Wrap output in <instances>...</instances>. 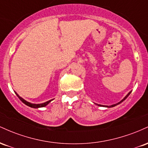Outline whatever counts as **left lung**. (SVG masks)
I'll use <instances>...</instances> for the list:
<instances>
[{"label": "left lung", "instance_id": "obj_1", "mask_svg": "<svg viewBox=\"0 0 148 148\" xmlns=\"http://www.w3.org/2000/svg\"><path fill=\"white\" fill-rule=\"evenodd\" d=\"M131 92H132V91H130V92H129V93H128V94H127V95L125 97V98H124V99H122V100H121V101H120V102H118V103H115V104L111 105V106H103V105H100V104H97V105H98V106H103V107H107V108H111V107H113V106H116V105H118V104H120V103H122V102H123V101H124V100H125V99H127V97H128V96H129V95H130V93H131Z\"/></svg>", "mask_w": 148, "mask_h": 148}]
</instances>
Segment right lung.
<instances>
[{"instance_id": "add662e5", "label": "right lung", "mask_w": 148, "mask_h": 148, "mask_svg": "<svg viewBox=\"0 0 148 148\" xmlns=\"http://www.w3.org/2000/svg\"><path fill=\"white\" fill-rule=\"evenodd\" d=\"M15 93H16V95H17V97H18V98H19V99L21 100L22 102H23V103H25V104L27 105V106L31 107V108H41V107H45V106H47V104H49V103H50L51 101L52 100H53V99L49 100V101H46V102H45V103H37V104H36V103H32L28 102V101H25V99H23V98H21V97L18 95L17 93H16V92H15Z\"/></svg>"}]
</instances>
